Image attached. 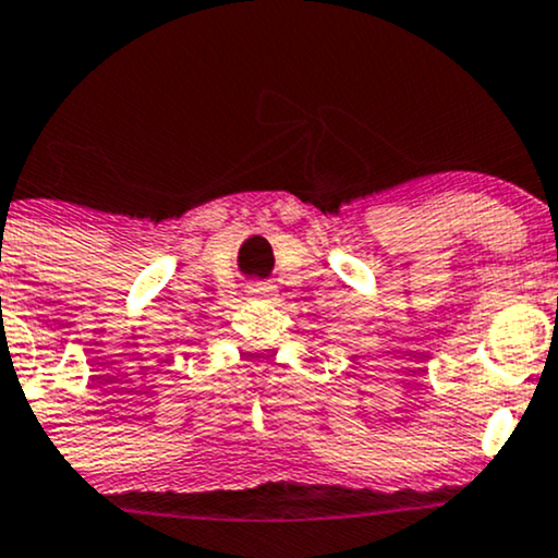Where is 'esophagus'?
Wrapping results in <instances>:
<instances>
[{
  "mask_svg": "<svg viewBox=\"0 0 558 558\" xmlns=\"http://www.w3.org/2000/svg\"><path fill=\"white\" fill-rule=\"evenodd\" d=\"M248 296L256 299V302H272V299L278 296V289L269 283H256L248 289Z\"/></svg>",
  "mask_w": 558,
  "mask_h": 558,
  "instance_id": "obj_1",
  "label": "esophagus"
}]
</instances>
